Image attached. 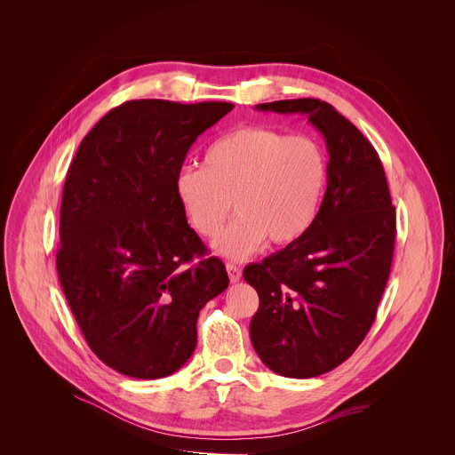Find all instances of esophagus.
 I'll use <instances>...</instances> for the list:
<instances>
[{"mask_svg": "<svg viewBox=\"0 0 455 455\" xmlns=\"http://www.w3.org/2000/svg\"><path fill=\"white\" fill-rule=\"evenodd\" d=\"M227 272H228L230 283H237L241 279V268L235 263H227Z\"/></svg>", "mask_w": 455, "mask_h": 455, "instance_id": "esophagus-1", "label": "esophagus"}]
</instances>
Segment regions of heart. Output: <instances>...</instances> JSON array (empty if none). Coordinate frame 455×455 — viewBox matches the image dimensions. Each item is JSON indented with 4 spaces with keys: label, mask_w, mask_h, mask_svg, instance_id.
I'll return each mask as SVG.
<instances>
[{
    "label": "heart",
    "mask_w": 455,
    "mask_h": 455,
    "mask_svg": "<svg viewBox=\"0 0 455 455\" xmlns=\"http://www.w3.org/2000/svg\"><path fill=\"white\" fill-rule=\"evenodd\" d=\"M328 174V153L316 139L243 125L205 148L202 167L178 174L176 196L204 237L221 232L234 205L237 216L214 248L243 259L267 237L274 244L302 237L318 216Z\"/></svg>",
    "instance_id": "heart-1"
}]
</instances>
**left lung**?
Returning <instances> with one entry per match:
<instances>
[{
  "label": "left lung",
  "instance_id": "1",
  "mask_svg": "<svg viewBox=\"0 0 455 455\" xmlns=\"http://www.w3.org/2000/svg\"><path fill=\"white\" fill-rule=\"evenodd\" d=\"M257 109L306 115L328 146V188L311 228L243 272L259 295L255 353L281 376L313 378L369 333L393 267L396 211L376 149L331 104L293 99Z\"/></svg>",
  "mask_w": 455,
  "mask_h": 455
}]
</instances>
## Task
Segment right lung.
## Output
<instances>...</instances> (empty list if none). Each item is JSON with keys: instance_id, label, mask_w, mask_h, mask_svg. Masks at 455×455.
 Segmentation results:
<instances>
[{"instance_id": "add662e5", "label": "right lung", "mask_w": 455, "mask_h": 455, "mask_svg": "<svg viewBox=\"0 0 455 455\" xmlns=\"http://www.w3.org/2000/svg\"><path fill=\"white\" fill-rule=\"evenodd\" d=\"M232 108L124 102L68 169L57 275L90 349L120 374L178 371L196 349L200 309L228 286L223 261L187 223L176 178L190 146Z\"/></svg>"}]
</instances>
